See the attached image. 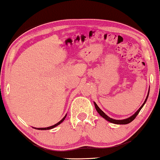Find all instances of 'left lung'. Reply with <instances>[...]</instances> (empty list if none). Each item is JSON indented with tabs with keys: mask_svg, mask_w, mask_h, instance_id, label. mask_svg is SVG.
Masks as SVG:
<instances>
[{
	"mask_svg": "<svg viewBox=\"0 0 160 160\" xmlns=\"http://www.w3.org/2000/svg\"><path fill=\"white\" fill-rule=\"evenodd\" d=\"M148 95H149V92H148V95H147V98H146V99H145L144 103L142 104V106L141 107H140L139 110H138L137 112H136V113H135L134 114H133V116H131V117L128 118H126V119H123V120H115V119H113V118H110V117H108V116H107L106 114L103 111L101 110V108H100L98 106V105H97L96 103H95V102H94V105H95V108H96V110H97V111H98V113L100 114V115H101V116H102V117L104 118L105 119H106L107 121H108L109 122H111V123H116V124H127V123H129L132 122V121L133 120H134V118H135L136 117H137V116L138 115V114H139V111H141V109L142 108V107L144 106V105L145 104V103H146L147 98H148Z\"/></svg>",
	"mask_w": 160,
	"mask_h": 160,
	"instance_id": "8db88e82",
	"label": "left lung"
}]
</instances>
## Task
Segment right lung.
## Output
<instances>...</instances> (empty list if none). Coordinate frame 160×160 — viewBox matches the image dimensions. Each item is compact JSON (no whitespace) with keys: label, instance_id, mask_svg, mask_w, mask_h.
Masks as SVG:
<instances>
[{"label":"right lung","instance_id":"add662e5","mask_svg":"<svg viewBox=\"0 0 160 160\" xmlns=\"http://www.w3.org/2000/svg\"><path fill=\"white\" fill-rule=\"evenodd\" d=\"M66 116L67 115H65V117H64L62 119V120L60 121H59L58 123H56V124H54V125H53V126H49V127H47V128H37V129H39V130H49V129H51V128H54V127H56L57 126H58L59 124H60V123L62 122V121L65 120V118H66Z\"/></svg>","mask_w":160,"mask_h":160}]
</instances>
